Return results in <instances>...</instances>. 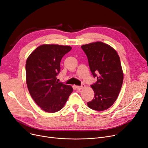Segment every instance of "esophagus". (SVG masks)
Masks as SVG:
<instances>
[{"mask_svg":"<svg viewBox=\"0 0 148 148\" xmlns=\"http://www.w3.org/2000/svg\"><path fill=\"white\" fill-rule=\"evenodd\" d=\"M76 88H77V89L80 90V89H83L84 88H85V85L83 84L81 86H77Z\"/></svg>","mask_w":148,"mask_h":148,"instance_id":"obj_1","label":"esophagus"}]
</instances>
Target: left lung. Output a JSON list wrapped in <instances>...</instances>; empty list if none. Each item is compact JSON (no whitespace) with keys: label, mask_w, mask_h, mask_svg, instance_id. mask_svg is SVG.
Wrapping results in <instances>:
<instances>
[{"label":"left lung","mask_w":148,"mask_h":148,"mask_svg":"<svg viewBox=\"0 0 148 148\" xmlns=\"http://www.w3.org/2000/svg\"><path fill=\"white\" fill-rule=\"evenodd\" d=\"M86 54L90 70L97 82L91 85L94 97L87 103L95 111H102L110 108L117 100L123 81L120 57L108 44L96 42L81 47Z\"/></svg>","instance_id":"8db88e82"}]
</instances>
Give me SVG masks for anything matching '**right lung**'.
<instances>
[{"mask_svg":"<svg viewBox=\"0 0 148 148\" xmlns=\"http://www.w3.org/2000/svg\"><path fill=\"white\" fill-rule=\"evenodd\" d=\"M72 48L42 45L31 53L26 62V82L31 97L42 110L54 113L65 105L73 91L70 85L57 81L60 62Z\"/></svg>","mask_w":148,"mask_h":148,"instance_id":"1","label":"right lung"}]
</instances>
